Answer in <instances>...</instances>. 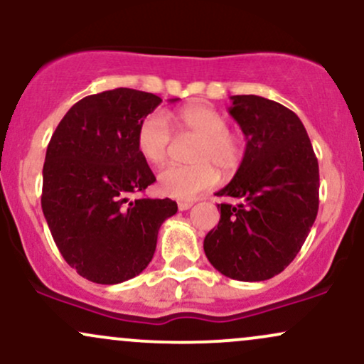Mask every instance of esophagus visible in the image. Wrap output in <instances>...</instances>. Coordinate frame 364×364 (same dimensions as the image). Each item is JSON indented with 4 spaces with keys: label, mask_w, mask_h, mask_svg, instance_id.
<instances>
[{
    "label": "esophagus",
    "mask_w": 364,
    "mask_h": 364,
    "mask_svg": "<svg viewBox=\"0 0 364 364\" xmlns=\"http://www.w3.org/2000/svg\"><path fill=\"white\" fill-rule=\"evenodd\" d=\"M191 207H193V202H190V200H181V202H178L179 210H188V208Z\"/></svg>",
    "instance_id": "esophagus-1"
}]
</instances>
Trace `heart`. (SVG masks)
I'll return each mask as SVG.
<instances>
[{
  "mask_svg": "<svg viewBox=\"0 0 364 364\" xmlns=\"http://www.w3.org/2000/svg\"><path fill=\"white\" fill-rule=\"evenodd\" d=\"M181 139H193L191 166H169L161 171L157 188L162 195L191 200L217 183L219 174L232 173L243 161L245 144L237 133L229 132L228 118L207 104H188L171 116ZM173 133L161 112H150L136 129V149L149 164L161 166L168 161Z\"/></svg>",
  "mask_w": 364,
  "mask_h": 364,
  "instance_id": "obj_1",
  "label": "heart"
}]
</instances>
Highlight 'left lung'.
Returning <instances> with one entry per match:
<instances>
[{
	"label": "left lung",
	"instance_id": "left-lung-1",
	"mask_svg": "<svg viewBox=\"0 0 364 364\" xmlns=\"http://www.w3.org/2000/svg\"><path fill=\"white\" fill-rule=\"evenodd\" d=\"M246 136L243 161L219 196L220 220L203 240L208 262L236 281H267L294 260L318 212V161L301 119L260 95H232Z\"/></svg>",
	"mask_w": 364,
	"mask_h": 364
}]
</instances>
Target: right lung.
Listing matches in <instances>:
<instances>
[{"mask_svg": "<svg viewBox=\"0 0 364 364\" xmlns=\"http://www.w3.org/2000/svg\"><path fill=\"white\" fill-rule=\"evenodd\" d=\"M178 101V99H171ZM161 97L135 89L87 95L60 121L46 152L41 205L66 263L97 284H119L152 260L171 198L129 200L156 181L136 129Z\"/></svg>", "mask_w": 364, "mask_h": 364, "instance_id": "right-lung-1", "label": "right lung"}]
</instances>
